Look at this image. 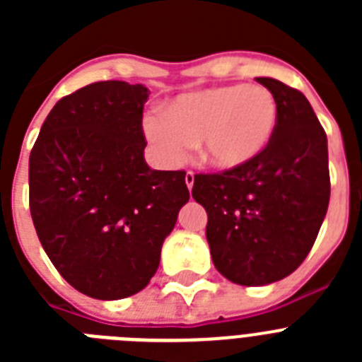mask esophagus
I'll list each match as a JSON object with an SVG mask.
<instances>
[{
  "mask_svg": "<svg viewBox=\"0 0 362 362\" xmlns=\"http://www.w3.org/2000/svg\"><path fill=\"white\" fill-rule=\"evenodd\" d=\"M185 183H187L188 190L194 187V174H192V172H187V175H185Z\"/></svg>",
  "mask_w": 362,
  "mask_h": 362,
  "instance_id": "obj_1",
  "label": "esophagus"
}]
</instances>
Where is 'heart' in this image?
<instances>
[{"mask_svg":"<svg viewBox=\"0 0 362 362\" xmlns=\"http://www.w3.org/2000/svg\"><path fill=\"white\" fill-rule=\"evenodd\" d=\"M276 98L264 86L225 85L179 95L165 117H148L145 134L159 158L177 165L197 145L201 161L217 170L250 163L272 141Z\"/></svg>","mask_w":362,"mask_h":362,"instance_id":"b5f03b06","label":"heart"}]
</instances>
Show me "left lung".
<instances>
[{
  "label": "left lung",
  "instance_id": "obj_1",
  "mask_svg": "<svg viewBox=\"0 0 362 362\" xmlns=\"http://www.w3.org/2000/svg\"><path fill=\"white\" fill-rule=\"evenodd\" d=\"M277 103V127L250 163L196 174L192 197L209 214L214 267L243 286L290 276L312 250L330 201L325 129L297 88L257 78Z\"/></svg>",
  "mask_w": 362,
  "mask_h": 362
}]
</instances>
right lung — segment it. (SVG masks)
Listing matches in <instances>:
<instances>
[{
  "instance_id": "right-lung-1",
  "label": "right lung",
  "mask_w": 362,
  "mask_h": 362,
  "mask_svg": "<svg viewBox=\"0 0 362 362\" xmlns=\"http://www.w3.org/2000/svg\"><path fill=\"white\" fill-rule=\"evenodd\" d=\"M148 88L98 81L54 105L28 159V203L43 250L81 293H137L190 199L185 170H152L143 150Z\"/></svg>"
}]
</instances>
